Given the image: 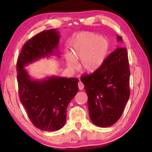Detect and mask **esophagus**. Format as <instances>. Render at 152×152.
Listing matches in <instances>:
<instances>
[{"mask_svg": "<svg viewBox=\"0 0 152 152\" xmlns=\"http://www.w3.org/2000/svg\"><path fill=\"white\" fill-rule=\"evenodd\" d=\"M78 85V88H79L80 90V91H82V90L84 89V85L83 83H82V82L81 81H79Z\"/></svg>", "mask_w": 152, "mask_h": 152, "instance_id": "obj_1", "label": "esophagus"}]
</instances>
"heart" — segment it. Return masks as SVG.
<instances>
[{
    "instance_id": "b5f03b06",
    "label": "heart",
    "mask_w": 152,
    "mask_h": 152,
    "mask_svg": "<svg viewBox=\"0 0 152 152\" xmlns=\"http://www.w3.org/2000/svg\"><path fill=\"white\" fill-rule=\"evenodd\" d=\"M110 44L107 38L90 32L77 35L72 44V56H66L68 68L76 70L77 61L80 60V68L88 73H93L102 66L109 51Z\"/></svg>"
}]
</instances>
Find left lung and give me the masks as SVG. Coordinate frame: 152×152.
Returning <instances> with one entry per match:
<instances>
[{
	"mask_svg": "<svg viewBox=\"0 0 152 152\" xmlns=\"http://www.w3.org/2000/svg\"><path fill=\"white\" fill-rule=\"evenodd\" d=\"M117 40L122 42V37L117 36ZM129 76L127 49L117 48L97 71L80 77L94 125L107 127L120 119L129 98Z\"/></svg>",
	"mask_w": 152,
	"mask_h": 152,
	"instance_id": "left-lung-1",
	"label": "left lung"
}]
</instances>
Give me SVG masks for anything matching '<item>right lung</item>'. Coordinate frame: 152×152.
<instances>
[{"mask_svg": "<svg viewBox=\"0 0 152 152\" xmlns=\"http://www.w3.org/2000/svg\"><path fill=\"white\" fill-rule=\"evenodd\" d=\"M60 35L56 29L38 33L23 46L17 62L20 101L36 127L56 132L66 121V109L78 91L76 78L48 76L33 79L25 67L41 58L56 55Z\"/></svg>", "mask_w": 152, "mask_h": 152, "instance_id": "right-lung-1", "label": "right lung"}]
</instances>
